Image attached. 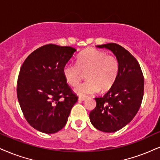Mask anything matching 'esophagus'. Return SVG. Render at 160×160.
I'll return each mask as SVG.
<instances>
[{
  "label": "esophagus",
  "mask_w": 160,
  "mask_h": 160,
  "mask_svg": "<svg viewBox=\"0 0 160 160\" xmlns=\"http://www.w3.org/2000/svg\"><path fill=\"white\" fill-rule=\"evenodd\" d=\"M87 99V97H84V96H79L78 97V100H80V101H84V100Z\"/></svg>",
  "instance_id": "1"
}]
</instances>
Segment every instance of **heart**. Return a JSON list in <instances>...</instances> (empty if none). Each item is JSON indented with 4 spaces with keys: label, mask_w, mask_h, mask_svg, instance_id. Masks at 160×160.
Masks as SVG:
<instances>
[{
    "label": "heart",
    "mask_w": 160,
    "mask_h": 160,
    "mask_svg": "<svg viewBox=\"0 0 160 160\" xmlns=\"http://www.w3.org/2000/svg\"><path fill=\"white\" fill-rule=\"evenodd\" d=\"M119 72V62L116 56L92 48L80 53L76 64L68 63L63 68L64 79L72 87L79 83L83 73H86L88 80L75 89L79 96L93 94L100 89L102 91L110 89Z\"/></svg>",
    "instance_id": "heart-1"
}]
</instances>
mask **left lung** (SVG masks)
<instances>
[{
  "label": "left lung",
  "mask_w": 160,
  "mask_h": 160,
  "mask_svg": "<svg viewBox=\"0 0 160 160\" xmlns=\"http://www.w3.org/2000/svg\"><path fill=\"white\" fill-rule=\"evenodd\" d=\"M111 50L119 62L117 79L104 96L96 97V106L90 119L96 129L116 132L128 125L139 111L144 95V77L140 65L127 50L115 43L98 45Z\"/></svg>",
  "instance_id": "1"
}]
</instances>
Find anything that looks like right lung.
Returning a JSON list of instances; mask_svg holds the SVG:
<instances>
[{"label": "right lung", "mask_w": 160, "mask_h": 160, "mask_svg": "<svg viewBox=\"0 0 160 160\" xmlns=\"http://www.w3.org/2000/svg\"><path fill=\"white\" fill-rule=\"evenodd\" d=\"M76 50L47 44L25 59L18 78L17 96L27 122L44 133L62 130L78 96L67 84L64 65Z\"/></svg>", "instance_id": "right-lung-1"}]
</instances>
